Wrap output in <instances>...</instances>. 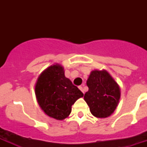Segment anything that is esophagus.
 <instances>
[{"label": "esophagus", "mask_w": 147, "mask_h": 147, "mask_svg": "<svg viewBox=\"0 0 147 147\" xmlns=\"http://www.w3.org/2000/svg\"><path fill=\"white\" fill-rule=\"evenodd\" d=\"M83 86H84V85H83L82 86H79V89H80L81 91L83 92V93H85V92H84V88H83Z\"/></svg>", "instance_id": "1"}]
</instances>
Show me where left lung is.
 I'll use <instances>...</instances> for the list:
<instances>
[{"instance_id":"1","label":"left lung","mask_w":147,"mask_h":147,"mask_svg":"<svg viewBox=\"0 0 147 147\" xmlns=\"http://www.w3.org/2000/svg\"><path fill=\"white\" fill-rule=\"evenodd\" d=\"M88 91L84 99L90 111L98 118L109 117L116 109L121 98L117 83L106 70H94L87 80Z\"/></svg>"}]
</instances>
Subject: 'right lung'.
Wrapping results in <instances>:
<instances>
[{
    "mask_svg": "<svg viewBox=\"0 0 147 147\" xmlns=\"http://www.w3.org/2000/svg\"><path fill=\"white\" fill-rule=\"evenodd\" d=\"M35 94L45 114L59 121L69 116L71 105L84 95L65 76L64 69L59 64L49 66L39 76Z\"/></svg>",
    "mask_w": 147,
    "mask_h": 147,
    "instance_id": "right-lung-1",
    "label": "right lung"
}]
</instances>
